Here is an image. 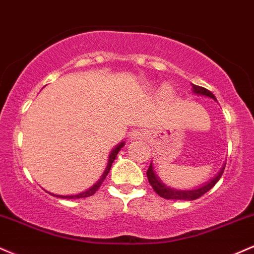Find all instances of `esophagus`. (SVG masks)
Masks as SVG:
<instances>
[{"label": "esophagus", "mask_w": 254, "mask_h": 254, "mask_svg": "<svg viewBox=\"0 0 254 254\" xmlns=\"http://www.w3.org/2000/svg\"><path fill=\"white\" fill-rule=\"evenodd\" d=\"M128 136H129V138L132 140L140 139V138H142V136H144V130L140 129V128H136V129L130 130L129 135H128Z\"/></svg>", "instance_id": "obj_1"}]
</instances>
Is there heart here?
<instances>
[{
  "label": "heart",
  "mask_w": 254,
  "mask_h": 254,
  "mask_svg": "<svg viewBox=\"0 0 254 254\" xmlns=\"http://www.w3.org/2000/svg\"><path fill=\"white\" fill-rule=\"evenodd\" d=\"M164 94H165V95H169L170 94V92H171V91H170V88H169V86H164Z\"/></svg>",
  "instance_id": "obj_1"
}]
</instances>
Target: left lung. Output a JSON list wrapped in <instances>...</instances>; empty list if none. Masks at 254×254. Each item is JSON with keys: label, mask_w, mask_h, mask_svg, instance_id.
Wrapping results in <instances>:
<instances>
[{"label": "left lung", "mask_w": 254, "mask_h": 254, "mask_svg": "<svg viewBox=\"0 0 254 254\" xmlns=\"http://www.w3.org/2000/svg\"><path fill=\"white\" fill-rule=\"evenodd\" d=\"M191 85H192V91L195 92V94L203 95V96H208L213 98L214 101H216V97L214 96L213 92H210L208 89L202 88V86L195 85V84H191ZM225 165H223L222 169L220 170L219 174L215 176V178H213L210 182H208L205 186H202L197 188V189H192V190H176L174 188H170L166 186V184L163 183V182L160 181V178L156 175L152 163L150 164V168H148L146 175H147L148 182H150V184L152 186V188H153V190L160 196V197L166 198V199H183V201H192V199L201 197L202 195H204L205 192L209 191L211 188L215 186L217 182H219L220 178H221L223 170H225Z\"/></svg>", "instance_id": "left-lung-1"}]
</instances>
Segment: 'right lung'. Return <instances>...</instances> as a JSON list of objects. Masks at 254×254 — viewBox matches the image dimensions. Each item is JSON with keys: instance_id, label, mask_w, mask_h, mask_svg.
<instances>
[{"instance_id": "1", "label": "right lung", "mask_w": 254, "mask_h": 254, "mask_svg": "<svg viewBox=\"0 0 254 254\" xmlns=\"http://www.w3.org/2000/svg\"><path fill=\"white\" fill-rule=\"evenodd\" d=\"M124 146H125V142H120V144H119L118 146H116L115 148H113V151L110 152V154H109L108 164H107V168H106V170H104V172H103L102 177H101L100 180L97 181V183H95L94 186H92V187L90 188V189H88V190H86V191H84V192L77 193V195L63 196V195H55V193H52V195H53V196H56V197H61V198H68V199H74V198H83V197H89V196L94 195V193L96 192L97 190H98V188L101 187V184L103 183L104 178L107 177V175L109 174V171H110V168H112V165H113V162H114V160H115V158H116V156H118L119 151H120L121 148L124 147Z\"/></svg>"}]
</instances>
